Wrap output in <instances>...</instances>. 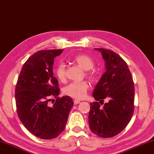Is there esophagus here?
Wrapping results in <instances>:
<instances>
[{
  "label": "esophagus",
  "mask_w": 154,
  "mask_h": 154,
  "mask_svg": "<svg viewBox=\"0 0 154 154\" xmlns=\"http://www.w3.org/2000/svg\"><path fill=\"white\" fill-rule=\"evenodd\" d=\"M73 102H74V104L75 105H77V104H79L81 102H80V100H76V99H75V100H73Z\"/></svg>",
  "instance_id": "obj_1"
}]
</instances>
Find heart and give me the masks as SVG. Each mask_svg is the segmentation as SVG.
Wrapping results in <instances>:
<instances>
[{
	"mask_svg": "<svg viewBox=\"0 0 154 154\" xmlns=\"http://www.w3.org/2000/svg\"><path fill=\"white\" fill-rule=\"evenodd\" d=\"M72 60L84 71H87L86 75L88 77L92 79L94 77L93 72L88 71L92 69L94 66V61L91 57L85 54H80L74 56ZM55 74L60 82H64L66 81V69L64 63H60L57 66ZM89 88V83L87 82H72L64 88L63 93L65 95L73 98L82 99L85 97Z\"/></svg>",
	"mask_w": 154,
	"mask_h": 154,
	"instance_id": "1",
	"label": "heart"
}]
</instances>
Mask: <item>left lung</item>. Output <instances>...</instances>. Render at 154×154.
Returning a JSON list of instances; mask_svg holds the SVG:
<instances>
[{
	"label": "left lung",
	"instance_id": "obj_1",
	"mask_svg": "<svg viewBox=\"0 0 154 154\" xmlns=\"http://www.w3.org/2000/svg\"><path fill=\"white\" fill-rule=\"evenodd\" d=\"M95 49L102 54L106 70L92 94L101 104L90 103L88 122L93 133L110 138L121 132L132 118L134 109V82L127 63L118 54L107 49ZM105 98L109 102L102 107Z\"/></svg>",
	"mask_w": 154,
	"mask_h": 154
}]
</instances>
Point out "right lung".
<instances>
[{"mask_svg": "<svg viewBox=\"0 0 154 154\" xmlns=\"http://www.w3.org/2000/svg\"><path fill=\"white\" fill-rule=\"evenodd\" d=\"M63 49L36 52L22 66L15 86L18 117L28 130L41 139H51L64 130L73 101L58 97V82L53 73L54 58ZM57 98L53 105L48 102Z\"/></svg>", "mask_w": 154, "mask_h": 154, "instance_id": "1", "label": "right lung"}]
</instances>
